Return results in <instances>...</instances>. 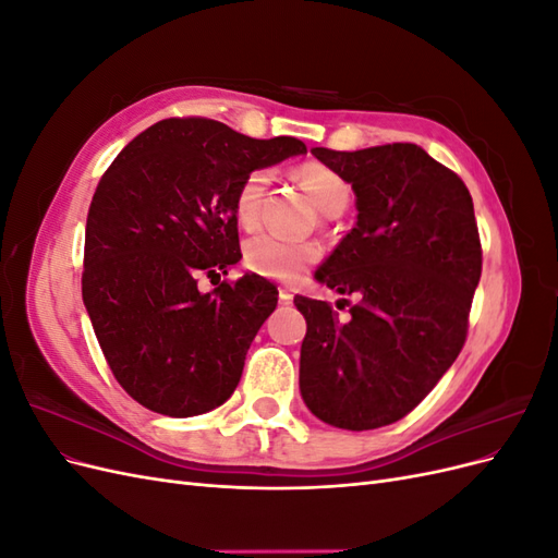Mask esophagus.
Returning a JSON list of instances; mask_svg holds the SVG:
<instances>
[{
    "label": "esophagus",
    "mask_w": 558,
    "mask_h": 558,
    "mask_svg": "<svg viewBox=\"0 0 558 558\" xmlns=\"http://www.w3.org/2000/svg\"><path fill=\"white\" fill-rule=\"evenodd\" d=\"M293 293L289 289H279V305H291Z\"/></svg>",
    "instance_id": "esophagus-1"
}]
</instances>
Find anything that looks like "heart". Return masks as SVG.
<instances>
[{
  "mask_svg": "<svg viewBox=\"0 0 558 558\" xmlns=\"http://www.w3.org/2000/svg\"><path fill=\"white\" fill-rule=\"evenodd\" d=\"M295 179L300 181L302 189L307 191L314 205L328 216L344 211V207L349 205V183L337 174L332 167L324 162L310 160L298 165ZM267 181L269 174L265 170H253L240 183L238 195H234V218H238V223L242 228H253L258 223ZM318 258L320 248L316 244L283 240L269 232L253 234L244 244V265L251 272L279 281L298 279L302 272H307Z\"/></svg>",
  "mask_w": 558,
  "mask_h": 558,
  "instance_id": "obj_1",
  "label": "heart"
}]
</instances>
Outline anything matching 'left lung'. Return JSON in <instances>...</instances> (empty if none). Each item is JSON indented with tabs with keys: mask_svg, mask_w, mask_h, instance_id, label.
<instances>
[{
	"mask_svg": "<svg viewBox=\"0 0 558 558\" xmlns=\"http://www.w3.org/2000/svg\"><path fill=\"white\" fill-rule=\"evenodd\" d=\"M312 154L351 183L359 209L316 279L359 302L340 320L328 302L295 298L307 318L300 393L326 424L373 430L410 414L463 349L482 275L475 209L461 177L416 144Z\"/></svg>",
	"mask_w": 558,
	"mask_h": 558,
	"instance_id": "8db88e82",
	"label": "left lung"
}]
</instances>
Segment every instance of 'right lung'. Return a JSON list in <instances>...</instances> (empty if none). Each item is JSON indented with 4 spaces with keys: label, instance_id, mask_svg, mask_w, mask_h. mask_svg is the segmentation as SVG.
<instances>
[{
    "label": "right lung",
    "instance_id": "obj_1",
    "mask_svg": "<svg viewBox=\"0 0 558 558\" xmlns=\"http://www.w3.org/2000/svg\"><path fill=\"white\" fill-rule=\"evenodd\" d=\"M307 154L293 137L251 140L211 118H167L99 179L86 223L83 305L116 381L146 410L195 416L240 384L277 307L258 275L199 293L197 277L242 258L234 195L253 170Z\"/></svg>",
    "mask_w": 558,
    "mask_h": 558
}]
</instances>
